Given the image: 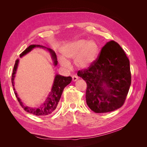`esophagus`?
<instances>
[{"label":"esophagus","instance_id":"esophagus-1","mask_svg":"<svg viewBox=\"0 0 147 147\" xmlns=\"http://www.w3.org/2000/svg\"><path fill=\"white\" fill-rule=\"evenodd\" d=\"M78 79V77L77 76V75H73V76H72V80L74 82L77 81Z\"/></svg>","mask_w":147,"mask_h":147}]
</instances>
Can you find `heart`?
<instances>
[{
  "label": "heart",
  "mask_w": 147,
  "mask_h": 147,
  "mask_svg": "<svg viewBox=\"0 0 147 147\" xmlns=\"http://www.w3.org/2000/svg\"><path fill=\"white\" fill-rule=\"evenodd\" d=\"M97 48L96 43L92 40L86 41L80 39L70 42L62 47L61 52L67 59H75V63L80 69L86 68L90 65L96 58ZM63 57H59L62 66L68 68L69 62Z\"/></svg>",
  "instance_id": "obj_1"
}]
</instances>
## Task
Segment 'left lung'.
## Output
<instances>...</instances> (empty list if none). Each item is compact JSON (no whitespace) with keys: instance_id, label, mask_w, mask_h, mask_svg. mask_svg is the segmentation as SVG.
I'll return each mask as SVG.
<instances>
[{"instance_id":"obj_1","label":"left lung","mask_w":147,"mask_h":147,"mask_svg":"<svg viewBox=\"0 0 147 147\" xmlns=\"http://www.w3.org/2000/svg\"><path fill=\"white\" fill-rule=\"evenodd\" d=\"M77 75L87 84L86 104L93 112H112L124 104L131 83L130 64L116 42L107 43L96 61Z\"/></svg>"}]
</instances>
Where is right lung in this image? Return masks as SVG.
I'll use <instances>...</instances> for the list:
<instances>
[{"mask_svg": "<svg viewBox=\"0 0 147 147\" xmlns=\"http://www.w3.org/2000/svg\"><path fill=\"white\" fill-rule=\"evenodd\" d=\"M35 47L45 48L43 46H40L38 45H30L28 48H26L23 53H21L20 57H22L24 55H26L30 51ZM47 49L50 53L52 59L53 61H54L55 65H56L57 64V57L56 55V53H55V51H53L50 48H47ZM18 63H19V59H17L15 61V64L13 70V73H12V76H11V83L13 84V90H14L15 94L16 97L18 100L20 104L21 105L22 107L24 109V110L26 111V112L30 114L37 115V116H46V115H48L52 113L56 109V107L57 104H58V102L60 100L62 93L63 92L64 88L67 85H68V84L71 82V81H72V77H64V76H62V75L57 74L55 78L54 83H53L51 92L49 93L47 98L45 100V101L44 102V103L42 104V105L38 107L37 108L29 107L24 105L23 102L21 101V99L19 98L18 96L17 95V93L15 91V88L14 87V79L15 77V74L18 67Z\"/></svg>", "mask_w": 147, "mask_h": 147, "instance_id": "right-lung-1", "label": "right lung"}]
</instances>
